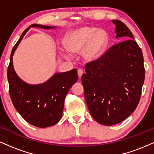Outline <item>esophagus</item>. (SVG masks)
Listing matches in <instances>:
<instances>
[{
	"instance_id": "34e87169",
	"label": "esophagus",
	"mask_w": 154,
	"mask_h": 154,
	"mask_svg": "<svg viewBox=\"0 0 154 154\" xmlns=\"http://www.w3.org/2000/svg\"><path fill=\"white\" fill-rule=\"evenodd\" d=\"M83 73H84V72H83V70L81 69H79L77 70V74H78V76H79V78H80V77H82V75H83Z\"/></svg>"
}]
</instances>
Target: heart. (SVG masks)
Here are the masks:
<instances>
[{
    "label": "heart",
    "mask_w": 154,
    "mask_h": 154,
    "mask_svg": "<svg viewBox=\"0 0 154 154\" xmlns=\"http://www.w3.org/2000/svg\"><path fill=\"white\" fill-rule=\"evenodd\" d=\"M109 43V35L104 29L95 26H84L72 29L67 33L63 40V44L69 51L79 53L86 61L96 60L102 56ZM61 54L66 59L69 54L64 50Z\"/></svg>",
    "instance_id": "1"
}]
</instances>
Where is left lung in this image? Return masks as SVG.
I'll list each match as a JSON object with an SVG mask.
<instances>
[{
  "label": "left lung",
  "instance_id": "8db88e82",
  "mask_svg": "<svg viewBox=\"0 0 154 154\" xmlns=\"http://www.w3.org/2000/svg\"><path fill=\"white\" fill-rule=\"evenodd\" d=\"M112 22L116 38L125 40L88 63L81 78L91 116L106 126L121 122L135 110L145 79L143 56L131 31L121 21Z\"/></svg>",
  "mask_w": 154,
  "mask_h": 154
}]
</instances>
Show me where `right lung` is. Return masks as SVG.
<instances>
[{
	"instance_id": "obj_1",
	"label": "right lung",
	"mask_w": 154,
	"mask_h": 154,
	"mask_svg": "<svg viewBox=\"0 0 154 154\" xmlns=\"http://www.w3.org/2000/svg\"><path fill=\"white\" fill-rule=\"evenodd\" d=\"M31 27L50 29L56 28V26L33 24L23 32L11 54L7 72L9 94L15 109L28 123L38 128H45L56 125L61 119L65 98L78 79V75L76 69L62 73L57 72L46 82L38 85L28 84L17 75L14 68L13 56Z\"/></svg>"
}]
</instances>
